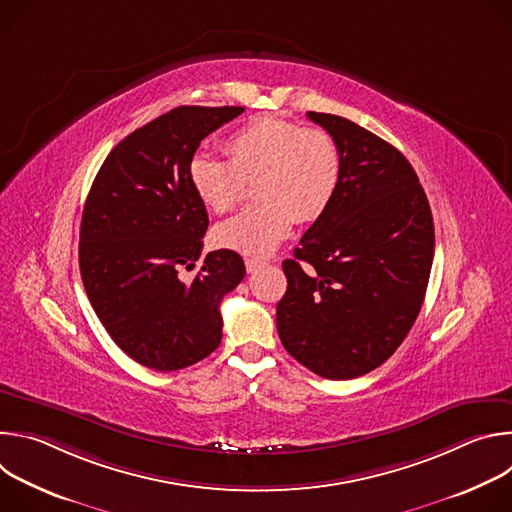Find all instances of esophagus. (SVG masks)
Listing matches in <instances>:
<instances>
[{
  "label": "esophagus",
  "mask_w": 512,
  "mask_h": 512,
  "mask_svg": "<svg viewBox=\"0 0 512 512\" xmlns=\"http://www.w3.org/2000/svg\"><path fill=\"white\" fill-rule=\"evenodd\" d=\"M265 263L263 261H259V259H245V267H247V271L249 273H255L259 267H263Z\"/></svg>",
  "instance_id": "esophagus-1"
}]
</instances>
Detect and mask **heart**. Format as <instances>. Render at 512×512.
I'll list each match as a JSON object with an SVG mask.
<instances>
[{
	"label": "heart",
	"instance_id": "b5f03b06",
	"mask_svg": "<svg viewBox=\"0 0 512 512\" xmlns=\"http://www.w3.org/2000/svg\"><path fill=\"white\" fill-rule=\"evenodd\" d=\"M229 160L196 154L188 180L212 212H229L243 196L245 180L257 176V202L218 223V247L265 257L298 221H314L330 204L340 180V154L332 137L316 127L281 117H257L227 139Z\"/></svg>",
	"mask_w": 512,
	"mask_h": 512
}]
</instances>
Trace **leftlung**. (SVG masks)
<instances>
[{"label": "left lung", "mask_w": 512, "mask_h": 512, "mask_svg": "<svg viewBox=\"0 0 512 512\" xmlns=\"http://www.w3.org/2000/svg\"><path fill=\"white\" fill-rule=\"evenodd\" d=\"M334 139L340 180L326 210L283 261V348L312 373L367 375L399 348L421 310L433 216L407 158L350 119L308 111Z\"/></svg>", "instance_id": "left-lung-1"}]
</instances>
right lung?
Instances as JSON below:
<instances>
[{
	"instance_id": "add662e5",
	"label": "right lung",
	"mask_w": 512,
	"mask_h": 512,
	"mask_svg": "<svg viewBox=\"0 0 512 512\" xmlns=\"http://www.w3.org/2000/svg\"><path fill=\"white\" fill-rule=\"evenodd\" d=\"M243 107H176L119 141L85 202L79 265L87 296L113 342L154 371L206 358L223 338L218 306L245 277L231 249L198 271L208 229L188 180L200 141Z\"/></svg>"
}]
</instances>
